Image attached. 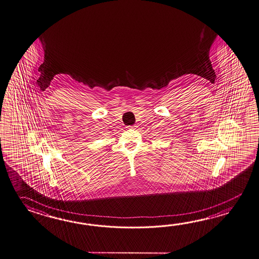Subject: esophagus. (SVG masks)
Instances as JSON below:
<instances>
[{
	"mask_svg": "<svg viewBox=\"0 0 259 259\" xmlns=\"http://www.w3.org/2000/svg\"><path fill=\"white\" fill-rule=\"evenodd\" d=\"M135 128V126H129V129H134Z\"/></svg>",
	"mask_w": 259,
	"mask_h": 259,
	"instance_id": "esophagus-1",
	"label": "esophagus"
}]
</instances>
